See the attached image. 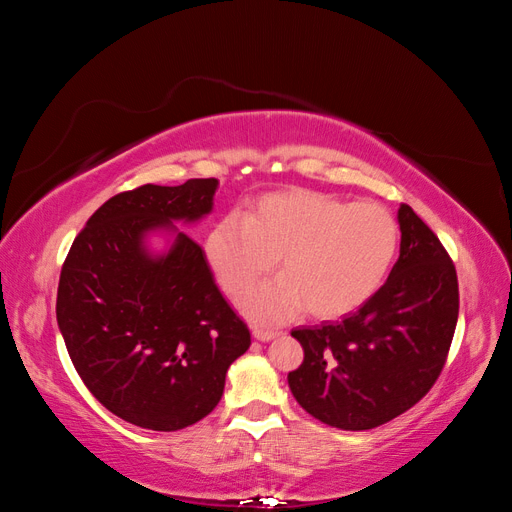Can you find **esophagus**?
I'll list each match as a JSON object with an SVG mask.
<instances>
[{"mask_svg": "<svg viewBox=\"0 0 512 512\" xmlns=\"http://www.w3.org/2000/svg\"><path fill=\"white\" fill-rule=\"evenodd\" d=\"M254 339H258V342H269V339H273L277 335V331H267V329H254L252 331Z\"/></svg>", "mask_w": 512, "mask_h": 512, "instance_id": "obj_1", "label": "esophagus"}]
</instances>
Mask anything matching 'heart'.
I'll list each match as a JSON object with an SVG mask.
<instances>
[{
    "mask_svg": "<svg viewBox=\"0 0 512 512\" xmlns=\"http://www.w3.org/2000/svg\"><path fill=\"white\" fill-rule=\"evenodd\" d=\"M397 247L399 226L384 207L309 190L260 196L203 237L207 267L232 299L280 260L282 275L241 301L243 314L260 324L282 322L301 307L320 320L352 314L384 284Z\"/></svg>",
    "mask_w": 512,
    "mask_h": 512,
    "instance_id": "obj_1",
    "label": "heart"
}]
</instances>
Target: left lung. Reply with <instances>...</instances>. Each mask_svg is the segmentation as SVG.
<instances>
[{"mask_svg":"<svg viewBox=\"0 0 512 512\" xmlns=\"http://www.w3.org/2000/svg\"><path fill=\"white\" fill-rule=\"evenodd\" d=\"M399 258L389 280L342 322L294 329L303 363L288 374L299 406L346 431L374 429L438 380L459 316L451 256L412 207L397 211Z\"/></svg>","mask_w":512,"mask_h":512,"instance_id":"obj_1","label":"left lung"}]
</instances>
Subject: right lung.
<instances>
[{"label":"right lung","instance_id":"1","mask_svg":"<svg viewBox=\"0 0 512 512\" xmlns=\"http://www.w3.org/2000/svg\"><path fill=\"white\" fill-rule=\"evenodd\" d=\"M218 179L141 185L91 215L61 267L57 324L74 369L100 404L136 427L177 431L205 418L250 329L215 286L203 247L173 222L213 209ZM174 235L164 255L144 239Z\"/></svg>","mask_w":512,"mask_h":512}]
</instances>
